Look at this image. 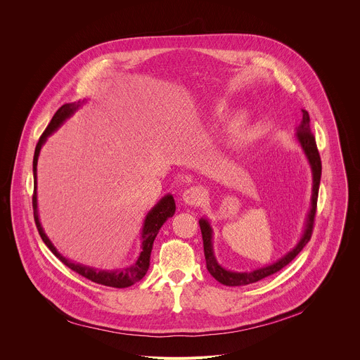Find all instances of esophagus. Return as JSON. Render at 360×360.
Here are the masks:
<instances>
[{"mask_svg":"<svg viewBox=\"0 0 360 360\" xmlns=\"http://www.w3.org/2000/svg\"><path fill=\"white\" fill-rule=\"evenodd\" d=\"M205 196H207V192H205L202 186H191L182 193L184 202L186 205H191V207H196V205H199L205 199Z\"/></svg>","mask_w":360,"mask_h":360,"instance_id":"34e87169","label":"esophagus"}]
</instances>
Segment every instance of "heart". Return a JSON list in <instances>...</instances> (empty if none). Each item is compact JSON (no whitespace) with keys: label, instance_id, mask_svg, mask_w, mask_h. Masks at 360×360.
<instances>
[{"label":"heart","instance_id":"b5f03b06","mask_svg":"<svg viewBox=\"0 0 360 360\" xmlns=\"http://www.w3.org/2000/svg\"><path fill=\"white\" fill-rule=\"evenodd\" d=\"M225 110H226V104H225V102H222V101H221V102H217V104L214 105V112H215V114H222V112H225ZM246 121H248L246 114L239 112V114H236V115L231 120L229 127H231L232 131H238V129H240V128L245 127Z\"/></svg>","mask_w":360,"mask_h":360}]
</instances>
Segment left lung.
Wrapping results in <instances>:
<instances>
[{
  "label": "left lung",
  "instance_id": "8db88e82",
  "mask_svg": "<svg viewBox=\"0 0 360 360\" xmlns=\"http://www.w3.org/2000/svg\"><path fill=\"white\" fill-rule=\"evenodd\" d=\"M302 121L296 128V139L302 148V150L304 152L306 160L311 165L312 169V198H311V211L306 217L304 221V229L303 233L299 239V242L296 243V246L293 249H290L286 255H283L282 258H279L276 262L253 269L249 272H236V271H229L225 269L215 258L214 253V245H212V226L210 224L208 219L200 218L199 219V226H200V232H202V239H203V252H205V259H207V268L210 271V274L222 285L226 286H243V285H249V283H255L258 282L269 275L276 274L278 271H281L282 268H285L289 262H292L296 255L303 249V246L311 240L312 236V231H314V221H315V214H316V202H318V193H319V184H321V175H322V162H321V157L318 152V146H316V141L315 136L311 132V118L307 111L302 110Z\"/></svg>",
  "mask_w": 360,
  "mask_h": 360
}]
</instances>
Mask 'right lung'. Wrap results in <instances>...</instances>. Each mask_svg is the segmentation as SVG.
Here are the masks:
<instances>
[{
  "label": "right lung",
  "mask_w": 360,
  "mask_h": 360,
  "mask_svg": "<svg viewBox=\"0 0 360 360\" xmlns=\"http://www.w3.org/2000/svg\"><path fill=\"white\" fill-rule=\"evenodd\" d=\"M84 101H78V102H71V104H64L51 120V122L48 124V127L45 128V131L42 132V135L39 136V141L35 146V152H34V161H32V172H34V195H32V208H34V219H35V225L37 229L44 240V243L49 248V250L53 252L57 258L67 265L70 269H72L74 272L79 274L81 276L99 283V285H105V286H111V288H128L134 283H136L138 281H141L145 274L148 272L149 268V259H150V252H152V245L153 240H155L161 226L167 222L168 218L174 217L176 205L174 200V196L171 193L162 196V199H160V202L153 207L148 215L145 217L143 225H142V233H141V253L138 256V259L135 261V264L122 268V269H115V271H104V269H95L82 264H77L72 262L70 259H67L65 256H63L57 248L53 245V242L49 240V238L45 235L42 225L39 222V215H38V205H37V164H38V157H39V150L42 148V145L45 143L46 138L54 134L82 104Z\"/></svg>",
  "instance_id": "right-lung-1"
}]
</instances>
